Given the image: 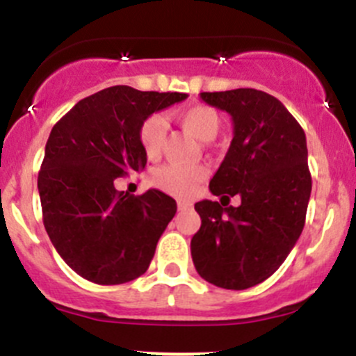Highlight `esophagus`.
I'll list each match as a JSON object with an SVG mask.
<instances>
[{
	"label": "esophagus",
	"mask_w": 356,
	"mask_h": 356,
	"mask_svg": "<svg viewBox=\"0 0 356 356\" xmlns=\"http://www.w3.org/2000/svg\"><path fill=\"white\" fill-rule=\"evenodd\" d=\"M191 207H193L191 201H186V200H179V201H177V208H179V210H181V211L189 210V208H191Z\"/></svg>",
	"instance_id": "esophagus-1"
}]
</instances>
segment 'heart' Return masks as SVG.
<instances>
[{
    "instance_id": "b5f03b06",
    "label": "heart",
    "mask_w": 356,
    "mask_h": 356,
    "mask_svg": "<svg viewBox=\"0 0 356 356\" xmlns=\"http://www.w3.org/2000/svg\"><path fill=\"white\" fill-rule=\"evenodd\" d=\"M179 124L191 132L201 141H211L220 129V117L217 110L207 105H195L182 108L175 113ZM167 141V122L161 115H152L146 118L139 129V143L149 158H156L163 152ZM208 168L203 165H179L168 163L156 168L153 181L158 188L167 191L168 195L186 198L198 189L201 182L207 179Z\"/></svg>"
}]
</instances>
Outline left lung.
I'll use <instances>...</instances> for the list:
<instances>
[{
  "label": "left lung",
  "instance_id": "8db88e82",
  "mask_svg": "<svg viewBox=\"0 0 356 356\" xmlns=\"http://www.w3.org/2000/svg\"><path fill=\"white\" fill-rule=\"evenodd\" d=\"M234 124L229 152L210 181L222 199L238 194L239 207L203 200L195 204L200 231L191 257L204 281L248 289L270 277L296 245L312 193L307 138L274 96L257 89L201 92Z\"/></svg>",
  "mask_w": 356,
  "mask_h": 356
}]
</instances>
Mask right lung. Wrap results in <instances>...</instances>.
Returning <instances> with one entry per match:
<instances>
[{
  "instance_id": "add662e5",
  "label": "right lung",
  "mask_w": 356,
  "mask_h": 356,
  "mask_svg": "<svg viewBox=\"0 0 356 356\" xmlns=\"http://www.w3.org/2000/svg\"><path fill=\"white\" fill-rule=\"evenodd\" d=\"M186 98L113 86L81 99L51 129L38 175L42 222L81 277L111 286L148 270L177 204L158 189L131 196L113 182L146 167L143 122Z\"/></svg>"
}]
</instances>
